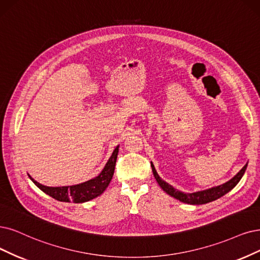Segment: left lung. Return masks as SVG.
Segmentation results:
<instances>
[{
	"instance_id": "1",
	"label": "left lung",
	"mask_w": 260,
	"mask_h": 260,
	"mask_svg": "<svg viewBox=\"0 0 260 260\" xmlns=\"http://www.w3.org/2000/svg\"><path fill=\"white\" fill-rule=\"evenodd\" d=\"M151 167H152L153 175H154V177L157 181V183L162 188V190H165L168 195L175 197L176 199L180 200L181 203H184V204L204 205V204H208V203H211V201L220 198L222 196H224L225 194H227L229 190H232L239 183V181L241 180V178L243 177L244 172L246 170V167H247V164L238 172V175H236L232 180H229L228 182H226V183H224L222 185H218L216 187L206 189V190L196 191V193H191V194L182 193V191L174 188L171 185H169L167 182H165L164 180H161L159 178V176L157 175V172L154 168V165H153L152 162H151Z\"/></svg>"
}]
</instances>
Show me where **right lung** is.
<instances>
[{
  "label": "right lung",
  "instance_id": "add662e5",
  "mask_svg": "<svg viewBox=\"0 0 260 260\" xmlns=\"http://www.w3.org/2000/svg\"><path fill=\"white\" fill-rule=\"evenodd\" d=\"M118 152H119V146L114 149L112 155L107 161V164H106L105 168L98 177L77 185L50 187V186H45L41 183H38V182H36L30 176L28 177H30V179L34 182V184L38 188H41L44 193L51 196L56 200L65 201V203L73 201L75 204L85 203V201H89L95 197L102 195V193H104V190L109 185L114 172V166H115V161H117Z\"/></svg>",
  "mask_w": 260,
  "mask_h": 260
}]
</instances>
